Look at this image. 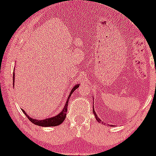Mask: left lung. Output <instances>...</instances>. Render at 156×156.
<instances>
[{
  "label": "left lung",
  "mask_w": 156,
  "mask_h": 156,
  "mask_svg": "<svg viewBox=\"0 0 156 156\" xmlns=\"http://www.w3.org/2000/svg\"><path fill=\"white\" fill-rule=\"evenodd\" d=\"M93 110H94V111H93V112H94V115H95V118H96V119H97V121L98 122H100V123H101V120H100V119H99V117H98V116H97V113L95 112V111H94V108H93ZM102 123H103V122H102Z\"/></svg>",
  "instance_id": "left-lung-1"
}]
</instances>
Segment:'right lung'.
<instances>
[{
  "instance_id": "obj_1",
  "label": "right lung",
  "mask_w": 156,
  "mask_h": 156,
  "mask_svg": "<svg viewBox=\"0 0 156 156\" xmlns=\"http://www.w3.org/2000/svg\"><path fill=\"white\" fill-rule=\"evenodd\" d=\"M13 84H14V81H15V74L13 72ZM14 87V85H13ZM78 87H79V84H75V87L72 89L71 90L70 94H69L68 100H66V103L65 106H64L63 109L61 111V112L59 114H58L57 115L53 116V117L51 118H48V119H43V120H38V119H33L32 118L29 117L27 114H26V112L24 110H23V113L26 115V117H28V119H29L30 122L31 123L34 124L36 125H38V126H41V127H53V126H57V125H59L60 124H62L63 122V121L65 120L66 117V112H67V107H68V103H69V100L70 98L71 95H72V93Z\"/></svg>"
}]
</instances>
